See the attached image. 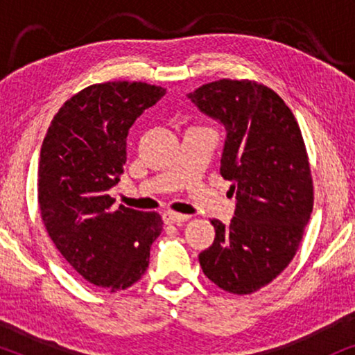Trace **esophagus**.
<instances>
[{
    "label": "esophagus",
    "instance_id": "obj_1",
    "mask_svg": "<svg viewBox=\"0 0 355 355\" xmlns=\"http://www.w3.org/2000/svg\"><path fill=\"white\" fill-rule=\"evenodd\" d=\"M163 220L166 225H181V223H186L189 220V215H181V213L174 211H166L163 215Z\"/></svg>",
    "mask_w": 355,
    "mask_h": 355
}]
</instances>
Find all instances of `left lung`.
I'll return each mask as SVG.
<instances>
[{"label":"left lung","mask_w":355,"mask_h":355,"mask_svg":"<svg viewBox=\"0 0 355 355\" xmlns=\"http://www.w3.org/2000/svg\"><path fill=\"white\" fill-rule=\"evenodd\" d=\"M187 96L226 128L220 173L237 198L230 225L211 220L215 241L198 261L226 293H257L291 263L312 215L302 132L283 98L255 80L220 79Z\"/></svg>","instance_id":"1"}]
</instances>
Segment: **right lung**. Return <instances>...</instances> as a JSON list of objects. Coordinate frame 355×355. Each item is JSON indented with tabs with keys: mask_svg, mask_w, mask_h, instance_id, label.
<instances>
[{
	"mask_svg": "<svg viewBox=\"0 0 355 355\" xmlns=\"http://www.w3.org/2000/svg\"><path fill=\"white\" fill-rule=\"evenodd\" d=\"M166 89L147 82L94 84L53 118L38 166V210L64 260L90 284L118 293L142 278L150 245L163 230L155 211L119 205L108 191L121 181L134 121Z\"/></svg>",
	"mask_w": 355,
	"mask_h": 355,
	"instance_id": "obj_1",
	"label": "right lung"
}]
</instances>
